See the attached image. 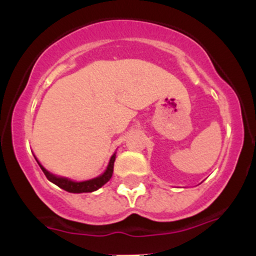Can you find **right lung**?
<instances>
[{
	"mask_svg": "<svg viewBox=\"0 0 256 256\" xmlns=\"http://www.w3.org/2000/svg\"><path fill=\"white\" fill-rule=\"evenodd\" d=\"M114 162H115V154H112V157L110 158L109 164H108L106 171H105L102 176L92 178V180H84V182H74V180H68V178L56 177L54 176V174H49L47 170H46L40 162H38V164H40V167L42 168L43 174H46V177H47L50 182H53L54 184L60 187L62 190L70 193H89V192H94V190H99V188L102 187L105 183L109 182L114 172Z\"/></svg>",
	"mask_w": 256,
	"mask_h": 256,
	"instance_id": "obj_1",
	"label": "right lung"
}]
</instances>
